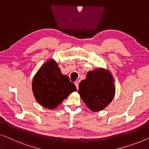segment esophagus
<instances>
[{"label": "esophagus", "mask_w": 149, "mask_h": 149, "mask_svg": "<svg viewBox=\"0 0 149 149\" xmlns=\"http://www.w3.org/2000/svg\"><path fill=\"white\" fill-rule=\"evenodd\" d=\"M74 84L75 85V86H76L77 90H78V87H79V82L77 81H75V82H74Z\"/></svg>", "instance_id": "1"}]
</instances>
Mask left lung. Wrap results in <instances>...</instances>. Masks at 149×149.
Wrapping results in <instances>:
<instances>
[{"label":"left lung","instance_id":"1","mask_svg":"<svg viewBox=\"0 0 149 149\" xmlns=\"http://www.w3.org/2000/svg\"><path fill=\"white\" fill-rule=\"evenodd\" d=\"M114 79L111 73L104 68L90 71L86 79L79 85L78 94L92 112L102 110L112 101L115 95Z\"/></svg>","mask_w":149,"mask_h":149}]
</instances>
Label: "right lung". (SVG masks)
<instances>
[{
	"mask_svg": "<svg viewBox=\"0 0 149 149\" xmlns=\"http://www.w3.org/2000/svg\"><path fill=\"white\" fill-rule=\"evenodd\" d=\"M32 90L40 105L53 110L77 89L68 75L61 74L56 61L51 59L39 69L33 77Z\"/></svg>",
	"mask_w": 149,
	"mask_h": 149,
	"instance_id": "obj_1",
	"label": "right lung"
}]
</instances>
